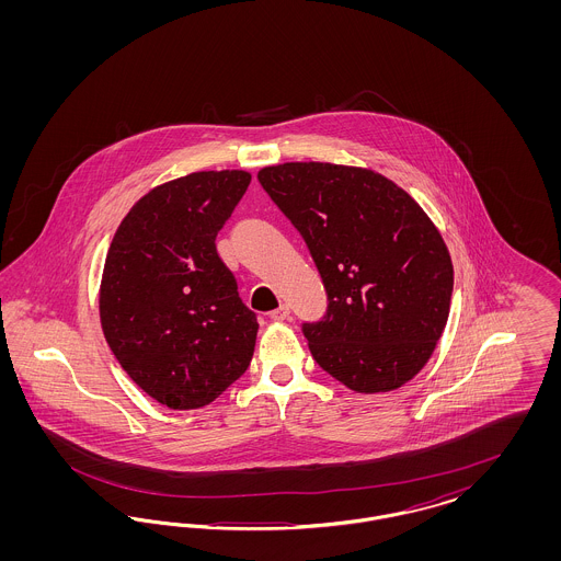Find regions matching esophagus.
<instances>
[{
  "label": "esophagus",
  "mask_w": 561,
  "mask_h": 561,
  "mask_svg": "<svg viewBox=\"0 0 561 561\" xmlns=\"http://www.w3.org/2000/svg\"><path fill=\"white\" fill-rule=\"evenodd\" d=\"M268 318L273 321H284L290 318V307L288 305H279L275 311L268 313Z\"/></svg>",
  "instance_id": "1"
}]
</instances>
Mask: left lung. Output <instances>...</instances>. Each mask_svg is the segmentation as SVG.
<instances>
[{"instance_id": "8db88e82", "label": "left lung", "mask_w": 561, "mask_h": 561, "mask_svg": "<svg viewBox=\"0 0 561 561\" xmlns=\"http://www.w3.org/2000/svg\"><path fill=\"white\" fill-rule=\"evenodd\" d=\"M259 181L307 241L328 293L325 320L302 328L313 359L351 391L400 389L450 316L453 259L439 229L370 168L286 161Z\"/></svg>"}]
</instances>
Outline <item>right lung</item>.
Instances as JSON below:
<instances>
[{
    "instance_id": "right-lung-1",
    "label": "right lung",
    "mask_w": 561,
    "mask_h": 561,
    "mask_svg": "<svg viewBox=\"0 0 561 561\" xmlns=\"http://www.w3.org/2000/svg\"><path fill=\"white\" fill-rule=\"evenodd\" d=\"M252 181L204 170L145 193L108 245L99 313L108 347L161 405L213 403L250 366L259 321L216 236Z\"/></svg>"
}]
</instances>
